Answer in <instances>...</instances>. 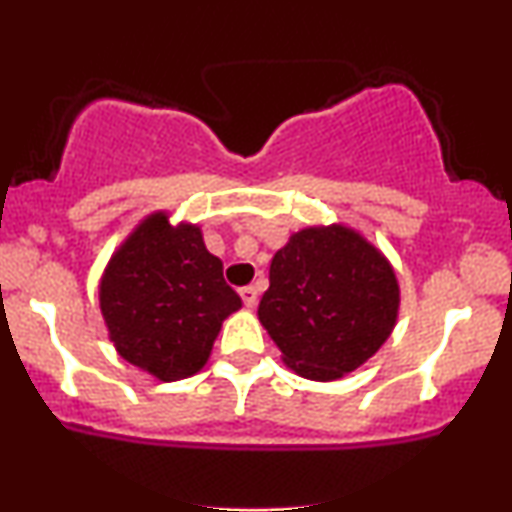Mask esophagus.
<instances>
[{"label":"esophagus","instance_id":"esophagus-1","mask_svg":"<svg viewBox=\"0 0 512 512\" xmlns=\"http://www.w3.org/2000/svg\"><path fill=\"white\" fill-rule=\"evenodd\" d=\"M257 296H260V293H257L255 286H243V289H240V298H243V303L248 305V308H255Z\"/></svg>","mask_w":512,"mask_h":512}]
</instances>
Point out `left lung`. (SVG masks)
Masks as SVG:
<instances>
[{
    "mask_svg": "<svg viewBox=\"0 0 512 512\" xmlns=\"http://www.w3.org/2000/svg\"><path fill=\"white\" fill-rule=\"evenodd\" d=\"M399 310L387 257L342 223L293 233L274 255L260 322L281 358L308 380H339L368 361Z\"/></svg>",
    "mask_w": 512,
    "mask_h": 512,
    "instance_id": "obj_1",
    "label": "left lung"
}]
</instances>
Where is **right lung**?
I'll use <instances>...</instances> for the list:
<instances>
[{
  "mask_svg": "<svg viewBox=\"0 0 512 512\" xmlns=\"http://www.w3.org/2000/svg\"><path fill=\"white\" fill-rule=\"evenodd\" d=\"M98 298L117 354L163 383L199 373L221 322L243 305L199 226H173L166 211L146 216L117 248Z\"/></svg>",
  "mask_w": 512,
  "mask_h": 512,
  "instance_id": "obj_1",
  "label": "right lung"
}]
</instances>
